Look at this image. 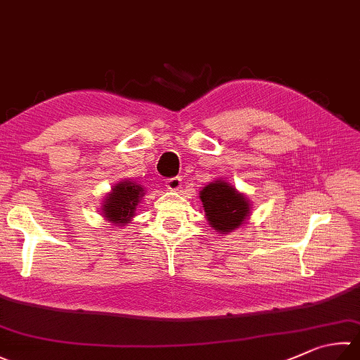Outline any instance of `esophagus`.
<instances>
[{
  "mask_svg": "<svg viewBox=\"0 0 360 360\" xmlns=\"http://www.w3.org/2000/svg\"><path fill=\"white\" fill-rule=\"evenodd\" d=\"M181 186V179L180 177H172L166 180V188L171 189V191H177V189Z\"/></svg>",
  "mask_w": 360,
  "mask_h": 360,
  "instance_id": "1",
  "label": "esophagus"
}]
</instances>
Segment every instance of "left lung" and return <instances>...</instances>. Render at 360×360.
<instances>
[{
  "label": "left lung",
  "instance_id": "obj_1",
  "mask_svg": "<svg viewBox=\"0 0 360 360\" xmlns=\"http://www.w3.org/2000/svg\"><path fill=\"white\" fill-rule=\"evenodd\" d=\"M207 219L218 232H232L249 214V202L226 181L210 183L200 191Z\"/></svg>",
  "mask_w": 360,
  "mask_h": 360
}]
</instances>
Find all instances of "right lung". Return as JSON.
Wrapping results in <instances>:
<instances>
[{
  "label": "right lung",
  "mask_w": 360,
  "mask_h": 360,
  "mask_svg": "<svg viewBox=\"0 0 360 360\" xmlns=\"http://www.w3.org/2000/svg\"><path fill=\"white\" fill-rule=\"evenodd\" d=\"M144 189L131 181H120L114 186L112 193L108 195L103 205V216L114 224H124L134 216V208L139 203Z\"/></svg>",
  "instance_id": "obj_1"
}]
</instances>
